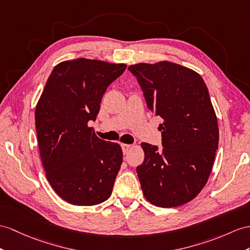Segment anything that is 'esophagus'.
Segmentation results:
<instances>
[{
  "instance_id": "obj_1",
  "label": "esophagus",
  "mask_w": 250,
  "mask_h": 250,
  "mask_svg": "<svg viewBox=\"0 0 250 250\" xmlns=\"http://www.w3.org/2000/svg\"><path fill=\"white\" fill-rule=\"evenodd\" d=\"M121 146H122V149H123L124 154L128 153V150L131 148V145H129V144H122Z\"/></svg>"
}]
</instances>
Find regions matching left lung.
Here are the masks:
<instances>
[{"mask_svg": "<svg viewBox=\"0 0 250 250\" xmlns=\"http://www.w3.org/2000/svg\"><path fill=\"white\" fill-rule=\"evenodd\" d=\"M149 110L160 117L162 146L142 143L137 167L145 198L172 208L195 198L208 181L218 146L217 119L209 91L198 73L160 62L128 66Z\"/></svg>", "mask_w": 250, "mask_h": 250, "instance_id": "obj_1", "label": "left lung"}]
</instances>
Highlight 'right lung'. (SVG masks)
I'll use <instances>...</instances> for the list:
<instances>
[{
    "instance_id": "add662e5",
    "label": "right lung",
    "mask_w": 250,
    "mask_h": 250,
    "mask_svg": "<svg viewBox=\"0 0 250 250\" xmlns=\"http://www.w3.org/2000/svg\"><path fill=\"white\" fill-rule=\"evenodd\" d=\"M126 64L77 58L58 63L47 78L35 120L41 161L58 195L75 206H94L111 195L123 162L118 143L97 137L95 121L109 84Z\"/></svg>"
}]
</instances>
